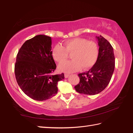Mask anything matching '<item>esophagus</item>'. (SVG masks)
<instances>
[{
	"mask_svg": "<svg viewBox=\"0 0 133 133\" xmlns=\"http://www.w3.org/2000/svg\"><path fill=\"white\" fill-rule=\"evenodd\" d=\"M64 76H65V78H68L69 76V74H65L64 75Z\"/></svg>",
	"mask_w": 133,
	"mask_h": 133,
	"instance_id": "obj_1",
	"label": "esophagus"
}]
</instances>
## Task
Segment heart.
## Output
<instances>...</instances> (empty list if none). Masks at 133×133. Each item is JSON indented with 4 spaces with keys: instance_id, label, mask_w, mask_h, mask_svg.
Instances as JSON below:
<instances>
[{
    "instance_id": "b5f03b06",
    "label": "heart",
    "mask_w": 133,
    "mask_h": 133,
    "mask_svg": "<svg viewBox=\"0 0 133 133\" xmlns=\"http://www.w3.org/2000/svg\"><path fill=\"white\" fill-rule=\"evenodd\" d=\"M72 60L66 61L59 66L60 70L66 73L76 72L82 68H90L95 64L98 57V47L95 42L83 38H75L64 43V46L57 44L52 50L53 58L59 63L65 61L68 53H72Z\"/></svg>"
}]
</instances>
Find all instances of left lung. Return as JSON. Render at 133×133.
<instances>
[{"instance_id": "obj_1", "label": "left lung", "mask_w": 133, "mask_h": 133, "mask_svg": "<svg viewBox=\"0 0 133 133\" xmlns=\"http://www.w3.org/2000/svg\"><path fill=\"white\" fill-rule=\"evenodd\" d=\"M99 55L94 65L88 72L78 75L80 82L75 87L77 92L94 95L106 88L112 77L115 68L113 48L102 36L96 37Z\"/></svg>"}]
</instances>
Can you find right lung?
Listing matches in <instances>:
<instances>
[{
    "label": "right lung",
    "instance_id": "right-lung-1",
    "mask_svg": "<svg viewBox=\"0 0 133 133\" xmlns=\"http://www.w3.org/2000/svg\"><path fill=\"white\" fill-rule=\"evenodd\" d=\"M51 46L50 37L38 35L27 40L17 56L16 80L23 92L36 101H46L55 96L58 82L64 78L63 73L53 75L56 64Z\"/></svg>",
    "mask_w": 133,
    "mask_h": 133
}]
</instances>
